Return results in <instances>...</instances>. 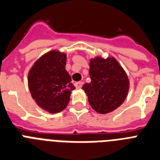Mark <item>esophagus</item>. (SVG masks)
Segmentation results:
<instances>
[{"label":"esophagus","instance_id":"34e87169","mask_svg":"<svg viewBox=\"0 0 160 160\" xmlns=\"http://www.w3.org/2000/svg\"><path fill=\"white\" fill-rule=\"evenodd\" d=\"M82 85H83V83L82 82H76V84H75V86H76V88L77 89H81V87H82Z\"/></svg>","mask_w":160,"mask_h":160}]
</instances>
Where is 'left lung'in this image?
I'll list each match as a JSON object with an SVG mask.
<instances>
[{"label": "left lung", "mask_w": 160, "mask_h": 160, "mask_svg": "<svg viewBox=\"0 0 160 160\" xmlns=\"http://www.w3.org/2000/svg\"><path fill=\"white\" fill-rule=\"evenodd\" d=\"M89 76L91 82L84 84L82 89L93 109L105 114L122 104L129 90V80L115 58L90 60Z\"/></svg>", "instance_id": "obj_1"}]
</instances>
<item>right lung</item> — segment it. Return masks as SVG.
Returning <instances> with one entry per match:
<instances>
[{
  "label": "right lung",
  "mask_w": 160,
  "mask_h": 160,
  "mask_svg": "<svg viewBox=\"0 0 160 160\" xmlns=\"http://www.w3.org/2000/svg\"><path fill=\"white\" fill-rule=\"evenodd\" d=\"M67 55L51 51L35 62L29 71L28 83L32 98L51 113L67 108L72 90L76 89L66 71Z\"/></svg>",
  "instance_id": "obj_1"
}]
</instances>
